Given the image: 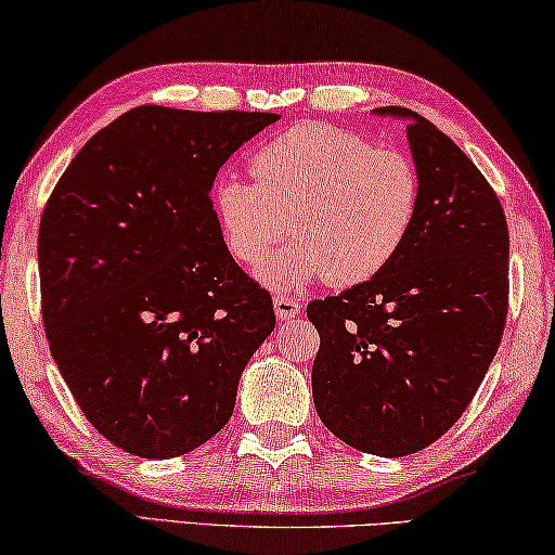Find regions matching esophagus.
<instances>
[{
	"label": "esophagus",
	"mask_w": 555,
	"mask_h": 555,
	"mask_svg": "<svg viewBox=\"0 0 555 555\" xmlns=\"http://www.w3.org/2000/svg\"><path fill=\"white\" fill-rule=\"evenodd\" d=\"M272 305H275V314L280 320H293L300 314V302H295L293 297H285V295H278L275 300H272Z\"/></svg>",
	"instance_id": "34e87169"
}]
</instances>
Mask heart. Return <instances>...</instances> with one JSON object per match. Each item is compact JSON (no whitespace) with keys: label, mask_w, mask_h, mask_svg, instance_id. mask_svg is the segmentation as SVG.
Wrapping results in <instances>:
<instances>
[{"label":"heart","mask_w":555,"mask_h":555,"mask_svg":"<svg viewBox=\"0 0 555 555\" xmlns=\"http://www.w3.org/2000/svg\"><path fill=\"white\" fill-rule=\"evenodd\" d=\"M253 181L233 173L212 183L210 206L228 253L258 268L289 232L298 241L260 278L332 287L382 275L414 233L422 210L420 168L404 151L372 146L352 131L297 124L250 156Z\"/></svg>","instance_id":"obj_1"}]
</instances>
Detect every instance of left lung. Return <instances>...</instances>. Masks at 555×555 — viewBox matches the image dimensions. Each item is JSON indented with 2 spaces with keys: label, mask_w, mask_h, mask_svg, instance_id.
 <instances>
[{
  "label": "left lung",
  "mask_w": 555,
  "mask_h": 555,
  "mask_svg": "<svg viewBox=\"0 0 555 555\" xmlns=\"http://www.w3.org/2000/svg\"><path fill=\"white\" fill-rule=\"evenodd\" d=\"M379 114L409 118L420 220L382 275L307 305L320 332L312 397L345 444L406 456L456 424L489 372L508 314V225L447 133L402 106Z\"/></svg>",
  "instance_id": "8db88e82"
}]
</instances>
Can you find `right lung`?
<instances>
[{
    "label": "right lung",
    "mask_w": 555,
    "mask_h": 555,
    "mask_svg": "<svg viewBox=\"0 0 555 555\" xmlns=\"http://www.w3.org/2000/svg\"><path fill=\"white\" fill-rule=\"evenodd\" d=\"M135 106L64 170L39 223L41 320L89 424L143 459L189 454L228 424L275 310L228 253L210 189L278 121Z\"/></svg>",
    "instance_id": "right-lung-1"
}]
</instances>
